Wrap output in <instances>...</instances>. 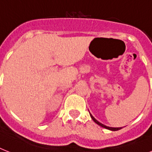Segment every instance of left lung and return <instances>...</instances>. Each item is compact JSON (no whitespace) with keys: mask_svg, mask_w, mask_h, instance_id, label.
Returning <instances> with one entry per match:
<instances>
[{"mask_svg":"<svg viewBox=\"0 0 152 152\" xmlns=\"http://www.w3.org/2000/svg\"><path fill=\"white\" fill-rule=\"evenodd\" d=\"M90 115H91V118H92V120L94 121H95V122L96 123V124H98V125H100V126H102V127L105 128V129H106L112 130V131H118V130L121 129H122V127H120V128H113V127H109V126H106V125H103V124H102V123H100L99 121H98L96 120V119H95V118H94V117H93V116L91 115V113H90Z\"/></svg>","mask_w":152,"mask_h":152,"instance_id":"left-lung-1","label":"left lung"}]
</instances>
